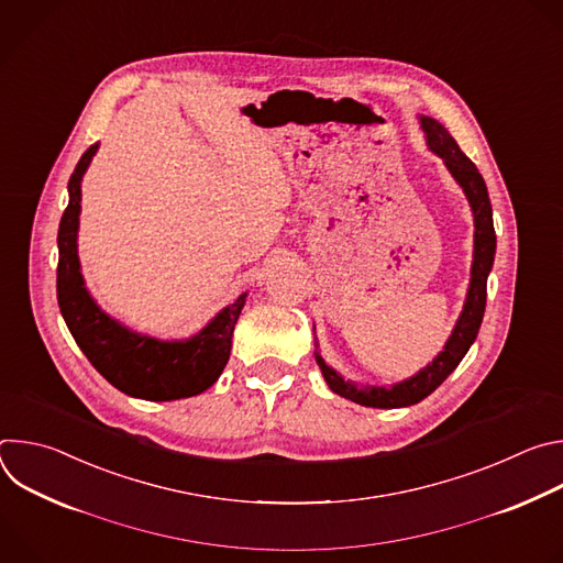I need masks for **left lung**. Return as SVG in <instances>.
I'll return each instance as SVG.
<instances>
[{
  "label": "left lung",
  "mask_w": 563,
  "mask_h": 563,
  "mask_svg": "<svg viewBox=\"0 0 563 563\" xmlns=\"http://www.w3.org/2000/svg\"><path fill=\"white\" fill-rule=\"evenodd\" d=\"M421 129L426 133L428 148L437 153L456 185L463 189L470 209H472V220H474V250H472V267H470V285L465 294L463 309L456 318L454 330L450 339L445 341L443 350L426 365L421 367L415 376L398 380L391 385H358L343 374H339L332 365L325 363L323 354L313 350L316 363L323 372L325 383L330 389L343 398L354 400L358 406L365 408H383V410H394V408H408L419 404L426 396H430L463 361L467 354L470 345L474 343L481 320H484L486 311V296H488V276L495 265V252H497V235H495V224H493V205L488 196V187L484 183V176L478 174L472 159L459 148L456 140L448 133V129L437 122L434 118L419 115Z\"/></svg>",
  "instance_id": "obj_1"
}]
</instances>
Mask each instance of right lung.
Returning a JSON list of instances; mask_svg holds the SVG:
<instances>
[{
    "label": "right lung",
    "instance_id": "1",
    "mask_svg": "<svg viewBox=\"0 0 563 563\" xmlns=\"http://www.w3.org/2000/svg\"><path fill=\"white\" fill-rule=\"evenodd\" d=\"M91 144L68 180V207L57 231V302L79 350L91 365L120 391L144 400H178L202 394L222 374L238 316L247 291L222 307L209 323L189 339L163 341L133 332L109 316L91 296L77 256L82 178L98 153Z\"/></svg>",
    "mask_w": 563,
    "mask_h": 563
}]
</instances>
